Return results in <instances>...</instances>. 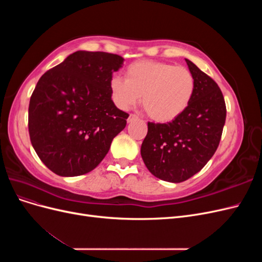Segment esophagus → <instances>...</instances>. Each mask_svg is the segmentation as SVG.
I'll return each mask as SVG.
<instances>
[{
  "label": "esophagus",
  "instance_id": "obj_1",
  "mask_svg": "<svg viewBox=\"0 0 262 262\" xmlns=\"http://www.w3.org/2000/svg\"><path fill=\"white\" fill-rule=\"evenodd\" d=\"M138 117H137V115H133V114H130V116H129V118H128V122H132L133 120H136Z\"/></svg>",
  "mask_w": 262,
  "mask_h": 262
}]
</instances>
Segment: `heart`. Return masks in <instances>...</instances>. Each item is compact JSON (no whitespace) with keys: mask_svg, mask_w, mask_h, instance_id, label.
<instances>
[{"mask_svg":"<svg viewBox=\"0 0 262 262\" xmlns=\"http://www.w3.org/2000/svg\"><path fill=\"white\" fill-rule=\"evenodd\" d=\"M109 89L115 104L121 109L142 105L149 118L169 122L186 112L195 92L191 71L172 63L142 60L125 70V78L114 76Z\"/></svg>","mask_w":262,"mask_h":262,"instance_id":"heart-1","label":"heart"}]
</instances>
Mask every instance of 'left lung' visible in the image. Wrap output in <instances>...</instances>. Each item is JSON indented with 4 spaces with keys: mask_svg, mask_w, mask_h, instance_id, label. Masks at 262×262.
I'll return each instance as SVG.
<instances>
[{
    "mask_svg": "<svg viewBox=\"0 0 262 262\" xmlns=\"http://www.w3.org/2000/svg\"><path fill=\"white\" fill-rule=\"evenodd\" d=\"M194 76L195 92L185 113L167 123H147L141 155L157 178L182 182L199 172L215 153L226 119L219 85L186 59Z\"/></svg>",
    "mask_w": 262,
    "mask_h": 262,
    "instance_id": "obj_1",
    "label": "left lung"
}]
</instances>
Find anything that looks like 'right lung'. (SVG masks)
<instances>
[{"instance_id":"add662e5","label":"right lung","mask_w":262,"mask_h":262,"mask_svg":"<svg viewBox=\"0 0 262 262\" xmlns=\"http://www.w3.org/2000/svg\"><path fill=\"white\" fill-rule=\"evenodd\" d=\"M121 55L76 51L39 78L28 108L31 144L41 162L63 177L96 168L129 115L112 99L109 82Z\"/></svg>"}]
</instances>
